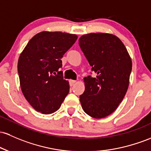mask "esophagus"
Returning a JSON list of instances; mask_svg holds the SVG:
<instances>
[{
    "instance_id": "34e87169",
    "label": "esophagus",
    "mask_w": 151,
    "mask_h": 151,
    "mask_svg": "<svg viewBox=\"0 0 151 151\" xmlns=\"http://www.w3.org/2000/svg\"><path fill=\"white\" fill-rule=\"evenodd\" d=\"M75 83H76L75 80H69V85H70L71 87L74 86V84H75Z\"/></svg>"
}]
</instances>
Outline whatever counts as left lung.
Returning <instances> with one entry per match:
<instances>
[{"label": "left lung", "mask_w": 151, "mask_h": 151, "mask_svg": "<svg viewBox=\"0 0 151 151\" xmlns=\"http://www.w3.org/2000/svg\"><path fill=\"white\" fill-rule=\"evenodd\" d=\"M79 44L97 76L84 78L85 90L79 96L84 112L103 118L115 111L129 86L131 58L123 43L110 34L91 33L81 36Z\"/></svg>", "instance_id": "8db88e82"}]
</instances>
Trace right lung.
Segmentation results:
<instances>
[{
  "label": "right lung",
  "mask_w": 151,
  "mask_h": 151,
  "mask_svg": "<svg viewBox=\"0 0 151 151\" xmlns=\"http://www.w3.org/2000/svg\"><path fill=\"white\" fill-rule=\"evenodd\" d=\"M77 39L76 34L42 31L29 41L18 62L20 85L25 98L38 112H56L69 92L59 71L61 59Z\"/></svg>",
  "instance_id": "obj_1"
}]
</instances>
